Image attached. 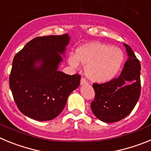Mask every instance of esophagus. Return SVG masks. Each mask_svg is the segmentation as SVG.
I'll return each mask as SVG.
<instances>
[{"label":"esophagus","instance_id":"1","mask_svg":"<svg viewBox=\"0 0 151 151\" xmlns=\"http://www.w3.org/2000/svg\"><path fill=\"white\" fill-rule=\"evenodd\" d=\"M81 84H82V85H84V84H88V81L86 80V78H81Z\"/></svg>","mask_w":151,"mask_h":151}]
</instances>
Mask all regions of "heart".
Returning a JSON list of instances; mask_svg holds the SVG:
<instances>
[{"instance_id":"b5f03b06","label":"heart","mask_w":151,"mask_h":151,"mask_svg":"<svg viewBox=\"0 0 151 151\" xmlns=\"http://www.w3.org/2000/svg\"><path fill=\"white\" fill-rule=\"evenodd\" d=\"M124 60L122 50L106 44L94 42L82 46L76 54H69V63L77 68L79 63L85 66V74L95 82H105L115 76Z\"/></svg>"}]
</instances>
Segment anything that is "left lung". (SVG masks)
Masks as SVG:
<instances>
[{"label": "left lung", "mask_w": 151, "mask_h": 151, "mask_svg": "<svg viewBox=\"0 0 151 151\" xmlns=\"http://www.w3.org/2000/svg\"><path fill=\"white\" fill-rule=\"evenodd\" d=\"M129 59L121 75L106 83L93 84L95 92L91 108L104 122H118L132 111L141 94V64L130 47L125 45Z\"/></svg>", "instance_id": "1"}]
</instances>
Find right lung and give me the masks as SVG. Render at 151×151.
I'll return each instance as SVG.
<instances>
[{
  "instance_id": "obj_1",
  "label": "right lung",
  "mask_w": 151,
  "mask_h": 151,
  "mask_svg": "<svg viewBox=\"0 0 151 151\" xmlns=\"http://www.w3.org/2000/svg\"><path fill=\"white\" fill-rule=\"evenodd\" d=\"M69 41L68 34L36 37L13 60L9 85L19 111L38 121L51 120L62 112L81 76L57 70ZM37 62H41L36 67Z\"/></svg>"
}]
</instances>
